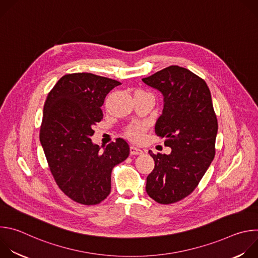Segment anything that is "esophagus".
Listing matches in <instances>:
<instances>
[{
	"label": "esophagus",
	"mask_w": 258,
	"mask_h": 258,
	"mask_svg": "<svg viewBox=\"0 0 258 258\" xmlns=\"http://www.w3.org/2000/svg\"><path fill=\"white\" fill-rule=\"evenodd\" d=\"M142 153H144V151L141 150L140 148H138V147H135V146L131 147V154L132 155H140Z\"/></svg>",
	"instance_id": "34e87169"
}]
</instances>
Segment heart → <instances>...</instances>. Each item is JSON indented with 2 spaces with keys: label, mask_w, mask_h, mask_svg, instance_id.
I'll return each instance as SVG.
<instances>
[{
  "label": "heart",
  "mask_w": 258,
  "mask_h": 258,
  "mask_svg": "<svg viewBox=\"0 0 258 258\" xmlns=\"http://www.w3.org/2000/svg\"><path fill=\"white\" fill-rule=\"evenodd\" d=\"M138 92H143V91H138ZM144 128H145V125L142 123H133L127 126L126 135L131 140L139 141L142 138V133H143Z\"/></svg>",
  "instance_id": "heart-1"
}]
</instances>
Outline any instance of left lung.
Wrapping results in <instances>:
<instances>
[{
	"instance_id": "obj_1",
	"label": "left lung",
	"mask_w": 258,
	"mask_h": 258,
	"mask_svg": "<svg viewBox=\"0 0 258 258\" xmlns=\"http://www.w3.org/2000/svg\"><path fill=\"white\" fill-rule=\"evenodd\" d=\"M163 95L155 134L164 138L170 154H149L155 162L146 192L160 204L175 203L198 186L215 155L217 119L210 91L187 68L168 66L142 80Z\"/></svg>"
}]
</instances>
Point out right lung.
<instances>
[{
  "label": "right lung",
  "instance_id": "right-lung-1",
  "mask_svg": "<svg viewBox=\"0 0 258 258\" xmlns=\"http://www.w3.org/2000/svg\"><path fill=\"white\" fill-rule=\"evenodd\" d=\"M120 83L79 72L62 77L44 105L40 141L51 173L60 190L84 205L102 202L111 191V172L130 155L118 138L101 150L93 144V126L103 119L101 106Z\"/></svg>",
  "mask_w": 258,
  "mask_h": 258
}]
</instances>
